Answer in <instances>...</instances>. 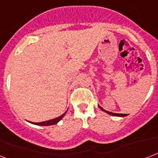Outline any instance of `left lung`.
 <instances>
[{
	"label": "left lung",
	"mask_w": 158,
	"mask_h": 158,
	"mask_svg": "<svg viewBox=\"0 0 158 158\" xmlns=\"http://www.w3.org/2000/svg\"><path fill=\"white\" fill-rule=\"evenodd\" d=\"M100 108H101V110H103L104 112L107 113V114H110V115H114V116H118V117H124V116H127V115L124 114H115V113H111V112H109V111H106V110H104L103 108H101V106H100Z\"/></svg>",
	"instance_id": "obj_1"
}]
</instances>
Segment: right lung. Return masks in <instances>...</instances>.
<instances>
[{
	"mask_svg": "<svg viewBox=\"0 0 158 158\" xmlns=\"http://www.w3.org/2000/svg\"><path fill=\"white\" fill-rule=\"evenodd\" d=\"M66 114V113H64L63 114L61 115V116H59L58 118H56L54 119H51V120H48V121H46V122H43V123H31L33 124H35V125H40V126H49V125H54V124L57 123L60 120H61L65 114Z\"/></svg>",
	"mask_w": 158,
	"mask_h": 158,
	"instance_id": "obj_1",
	"label": "right lung"
}]
</instances>
